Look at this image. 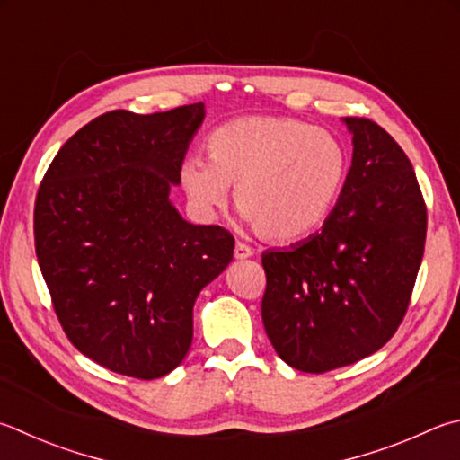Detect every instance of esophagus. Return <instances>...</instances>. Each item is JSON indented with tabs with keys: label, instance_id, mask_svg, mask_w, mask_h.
Listing matches in <instances>:
<instances>
[{
	"label": "esophagus",
	"instance_id": "obj_1",
	"mask_svg": "<svg viewBox=\"0 0 460 460\" xmlns=\"http://www.w3.org/2000/svg\"><path fill=\"white\" fill-rule=\"evenodd\" d=\"M235 259H247V257H253V249L249 247V245H245V243H241V241H237L235 243Z\"/></svg>",
	"mask_w": 460,
	"mask_h": 460
}]
</instances>
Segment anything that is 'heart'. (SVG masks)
Masks as SVG:
<instances>
[{
	"instance_id": "heart-1",
	"label": "heart",
	"mask_w": 460,
	"mask_h": 460,
	"mask_svg": "<svg viewBox=\"0 0 460 460\" xmlns=\"http://www.w3.org/2000/svg\"><path fill=\"white\" fill-rule=\"evenodd\" d=\"M207 156H189L181 181L199 211L211 215L237 185L241 217L271 241L320 227L348 172L344 145L328 130L288 116H241L207 138Z\"/></svg>"
}]
</instances>
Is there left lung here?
I'll return each instance as SVG.
<instances>
[{
  "label": "left lung",
  "instance_id": "obj_1",
  "mask_svg": "<svg viewBox=\"0 0 460 460\" xmlns=\"http://www.w3.org/2000/svg\"><path fill=\"white\" fill-rule=\"evenodd\" d=\"M344 122L352 166L322 231L261 257L267 338L310 374L362 360L394 336L427 239V205L404 150L368 119Z\"/></svg>",
  "mask_w": 460,
  "mask_h": 460
}]
</instances>
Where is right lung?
<instances>
[{
    "label": "right lung",
    "mask_w": 460,
    "mask_h": 460,
    "mask_svg": "<svg viewBox=\"0 0 460 460\" xmlns=\"http://www.w3.org/2000/svg\"><path fill=\"white\" fill-rule=\"evenodd\" d=\"M203 119V102L106 112L66 140L40 185L33 237L58 320L116 374L177 368L197 296L233 259L227 229L185 221L169 199Z\"/></svg>",
    "instance_id": "1"
}]
</instances>
